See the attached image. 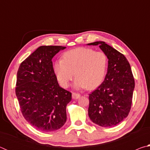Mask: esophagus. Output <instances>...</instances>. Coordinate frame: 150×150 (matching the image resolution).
Instances as JSON below:
<instances>
[{"label":"esophagus","mask_w":150,"mask_h":150,"mask_svg":"<svg viewBox=\"0 0 150 150\" xmlns=\"http://www.w3.org/2000/svg\"><path fill=\"white\" fill-rule=\"evenodd\" d=\"M80 97V94L77 93H72V98L73 99H77Z\"/></svg>","instance_id":"obj_1"}]
</instances>
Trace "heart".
<instances>
[{
  "mask_svg": "<svg viewBox=\"0 0 150 150\" xmlns=\"http://www.w3.org/2000/svg\"><path fill=\"white\" fill-rule=\"evenodd\" d=\"M108 57L103 52L79 47L68 51L63 59L55 62L54 71L59 85L67 88L75 75L76 88L95 89L103 82L107 71Z\"/></svg>",
  "mask_w": 150,
  "mask_h": 150,
  "instance_id": "obj_1",
  "label": "heart"
}]
</instances>
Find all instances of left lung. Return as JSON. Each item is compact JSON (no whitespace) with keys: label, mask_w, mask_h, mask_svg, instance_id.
I'll list each match as a JSON object with an SVG mask.
<instances>
[{"label":"left lung","mask_w":150,"mask_h":150,"mask_svg":"<svg viewBox=\"0 0 150 150\" xmlns=\"http://www.w3.org/2000/svg\"><path fill=\"white\" fill-rule=\"evenodd\" d=\"M88 45H99L108 59L105 80L89 94L88 116L100 126H115L126 118L130 111L135 87L130 65L122 54L105 42Z\"/></svg>","instance_id":"obj_1"}]
</instances>
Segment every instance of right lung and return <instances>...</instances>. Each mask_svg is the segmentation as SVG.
<instances>
[{
  "mask_svg": "<svg viewBox=\"0 0 150 150\" xmlns=\"http://www.w3.org/2000/svg\"><path fill=\"white\" fill-rule=\"evenodd\" d=\"M65 47L42 45L20 64L16 95L27 122L42 132L57 130L67 120L66 106L71 93L59 87L52 58Z\"/></svg>",
  "mask_w": 150,
  "mask_h": 150,
  "instance_id": "obj_1",
  "label": "right lung"
}]
</instances>
